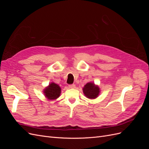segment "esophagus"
Instances as JSON below:
<instances>
[{"mask_svg":"<svg viewBox=\"0 0 149 149\" xmlns=\"http://www.w3.org/2000/svg\"><path fill=\"white\" fill-rule=\"evenodd\" d=\"M75 84H70L69 85V88H72V89H73V88H75Z\"/></svg>","mask_w":149,"mask_h":149,"instance_id":"esophagus-1","label":"esophagus"}]
</instances>
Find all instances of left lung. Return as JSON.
<instances>
[{
  "mask_svg": "<svg viewBox=\"0 0 149 149\" xmlns=\"http://www.w3.org/2000/svg\"><path fill=\"white\" fill-rule=\"evenodd\" d=\"M84 95L89 99H94L100 94V88L91 83H88L83 89Z\"/></svg>",
  "mask_w": 149,
  "mask_h": 149,
  "instance_id": "1",
  "label": "left lung"
}]
</instances>
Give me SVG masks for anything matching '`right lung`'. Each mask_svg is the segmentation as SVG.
Listing matches in <instances>:
<instances>
[{
  "label": "right lung",
  "instance_id": "right-lung-1",
  "mask_svg": "<svg viewBox=\"0 0 149 149\" xmlns=\"http://www.w3.org/2000/svg\"><path fill=\"white\" fill-rule=\"evenodd\" d=\"M44 93L48 100H56L60 96L61 88L58 84L52 83L48 86V88H46V89L44 90Z\"/></svg>",
  "mask_w": 149,
  "mask_h": 149
}]
</instances>
